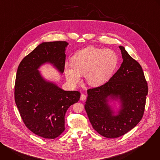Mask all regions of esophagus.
<instances>
[{
	"instance_id": "34e87169",
	"label": "esophagus",
	"mask_w": 160,
	"mask_h": 160,
	"mask_svg": "<svg viewBox=\"0 0 160 160\" xmlns=\"http://www.w3.org/2000/svg\"><path fill=\"white\" fill-rule=\"evenodd\" d=\"M86 95L85 94H82V95H81V96H80V99L82 100V101H85V99H86Z\"/></svg>"
}]
</instances>
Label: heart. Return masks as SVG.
Segmentation results:
<instances>
[{
  "instance_id": "1",
  "label": "heart",
  "mask_w": 160,
  "mask_h": 160,
  "mask_svg": "<svg viewBox=\"0 0 160 160\" xmlns=\"http://www.w3.org/2000/svg\"><path fill=\"white\" fill-rule=\"evenodd\" d=\"M118 63V56L114 51L88 47L73 56V65L66 64L64 75L72 85L80 82L82 74L89 85L99 86L111 78Z\"/></svg>"
}]
</instances>
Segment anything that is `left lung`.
Here are the masks:
<instances>
[{"instance_id":"left-lung-1","label":"left lung","mask_w":160,"mask_h":160,"mask_svg":"<svg viewBox=\"0 0 160 160\" xmlns=\"http://www.w3.org/2000/svg\"><path fill=\"white\" fill-rule=\"evenodd\" d=\"M119 48L123 58L121 66L108 82L87 90L85 104L94 129L111 139L123 135L139 123L144 115L148 93L140 64L128 54L124 47ZM114 101L120 104L117 112L109 104Z\"/></svg>"}]
</instances>
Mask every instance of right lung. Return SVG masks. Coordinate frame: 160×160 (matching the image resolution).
<instances>
[{"instance_id": "obj_1", "label": "right lung", "mask_w": 160, "mask_h": 160, "mask_svg": "<svg viewBox=\"0 0 160 160\" xmlns=\"http://www.w3.org/2000/svg\"><path fill=\"white\" fill-rule=\"evenodd\" d=\"M68 45L65 41L42 42L18 68L16 104L26 127L45 139H55L64 132L66 112L80 97L78 91L64 90L38 71L42 65L50 63L62 74Z\"/></svg>"}]
</instances>
